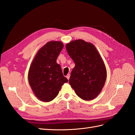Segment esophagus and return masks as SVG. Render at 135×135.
I'll return each instance as SVG.
<instances>
[{"label": "esophagus", "mask_w": 135, "mask_h": 135, "mask_svg": "<svg viewBox=\"0 0 135 135\" xmlns=\"http://www.w3.org/2000/svg\"><path fill=\"white\" fill-rule=\"evenodd\" d=\"M70 74H68L67 75H66V78H67V79L69 80V78H70Z\"/></svg>", "instance_id": "obj_1"}]
</instances>
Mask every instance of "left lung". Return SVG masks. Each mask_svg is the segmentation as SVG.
Returning a JSON list of instances; mask_svg holds the SVG:
<instances>
[{
	"instance_id": "obj_1",
	"label": "left lung",
	"mask_w": 135,
	"mask_h": 135,
	"mask_svg": "<svg viewBox=\"0 0 135 135\" xmlns=\"http://www.w3.org/2000/svg\"><path fill=\"white\" fill-rule=\"evenodd\" d=\"M68 55L75 64L69 82L76 94L85 101L92 100L104 87L107 72L95 46L82 39L66 44Z\"/></svg>"
}]
</instances>
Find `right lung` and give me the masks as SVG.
<instances>
[{
  "label": "right lung",
  "instance_id": "right-lung-1",
  "mask_svg": "<svg viewBox=\"0 0 135 135\" xmlns=\"http://www.w3.org/2000/svg\"><path fill=\"white\" fill-rule=\"evenodd\" d=\"M64 47L60 41L47 42L36 53L28 73V80L34 95L44 102L57 96L61 86L68 81L57 59Z\"/></svg>",
  "mask_w": 135,
  "mask_h": 135
}]
</instances>
